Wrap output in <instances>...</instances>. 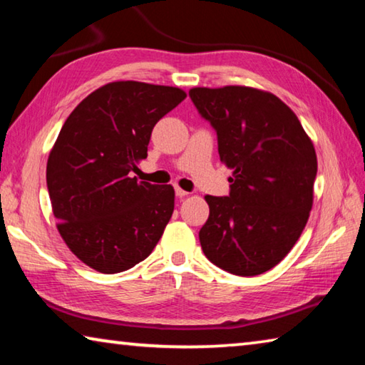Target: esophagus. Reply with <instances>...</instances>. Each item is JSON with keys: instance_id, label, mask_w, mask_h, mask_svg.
<instances>
[{"instance_id": "1", "label": "esophagus", "mask_w": 365, "mask_h": 365, "mask_svg": "<svg viewBox=\"0 0 365 365\" xmlns=\"http://www.w3.org/2000/svg\"><path fill=\"white\" fill-rule=\"evenodd\" d=\"M188 195V191H185V190H182V188H175V196L177 197H185V196H187Z\"/></svg>"}]
</instances>
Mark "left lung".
I'll list each match as a JSON object with an SVG mask.
<instances>
[{
  "mask_svg": "<svg viewBox=\"0 0 365 365\" xmlns=\"http://www.w3.org/2000/svg\"><path fill=\"white\" fill-rule=\"evenodd\" d=\"M190 98L217 133L219 156L233 169L228 196H206L202 252L230 274L275 267L298 242L312 207L317 156L294 113L248 86L193 88Z\"/></svg>",
  "mask_w": 365,
  "mask_h": 365,
  "instance_id": "1",
  "label": "left lung"
}]
</instances>
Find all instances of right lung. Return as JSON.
Returning a JSON list of instances; mask_svg holds the SVG:
<instances>
[{
	"label": "right lung",
	"instance_id": "right-lung-1",
	"mask_svg": "<svg viewBox=\"0 0 365 365\" xmlns=\"http://www.w3.org/2000/svg\"><path fill=\"white\" fill-rule=\"evenodd\" d=\"M187 95L180 88L113 82L67 117L46 165L61 237L103 274L132 269L151 255L174 212V188L132 177L151 132Z\"/></svg>",
	"mask_w": 365,
	"mask_h": 365
}]
</instances>
